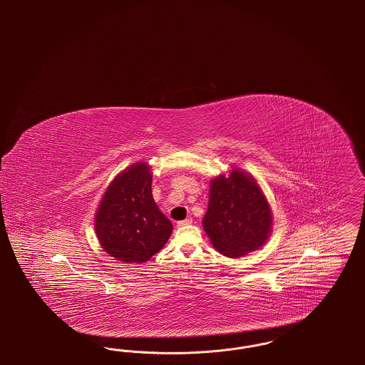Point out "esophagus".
<instances>
[{"mask_svg": "<svg viewBox=\"0 0 365 365\" xmlns=\"http://www.w3.org/2000/svg\"><path fill=\"white\" fill-rule=\"evenodd\" d=\"M192 223V219L191 217H187V219H185V220H180V222H178L176 225H178V227H183V226H189V225H191Z\"/></svg>", "mask_w": 365, "mask_h": 365, "instance_id": "1", "label": "esophagus"}]
</instances>
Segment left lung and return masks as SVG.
<instances>
[{
    "instance_id": "left-lung-1",
    "label": "left lung",
    "mask_w": 365,
    "mask_h": 365,
    "mask_svg": "<svg viewBox=\"0 0 365 365\" xmlns=\"http://www.w3.org/2000/svg\"><path fill=\"white\" fill-rule=\"evenodd\" d=\"M202 226L212 245L227 257H241L264 245L272 226L271 209L256 180L232 168L213 179Z\"/></svg>"
}]
</instances>
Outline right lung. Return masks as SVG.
I'll list each match as a JSON object with an SVG mask.
<instances>
[{
  "mask_svg": "<svg viewBox=\"0 0 365 365\" xmlns=\"http://www.w3.org/2000/svg\"><path fill=\"white\" fill-rule=\"evenodd\" d=\"M96 232L108 255L127 262L149 260L168 241L173 223L157 208L146 163L123 171L105 191Z\"/></svg>",
  "mask_w": 365,
  "mask_h": 365,
  "instance_id": "right-lung-1",
  "label": "right lung"
}]
</instances>
